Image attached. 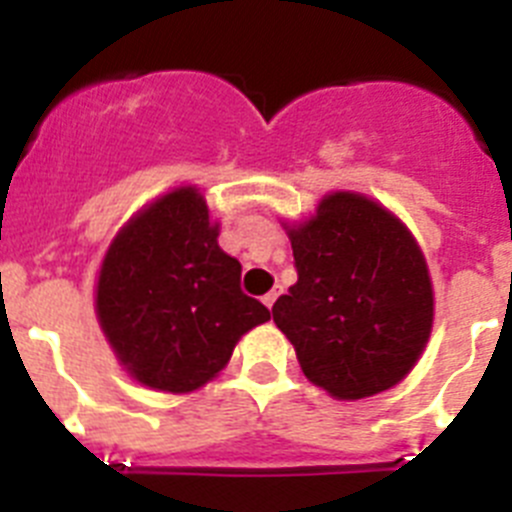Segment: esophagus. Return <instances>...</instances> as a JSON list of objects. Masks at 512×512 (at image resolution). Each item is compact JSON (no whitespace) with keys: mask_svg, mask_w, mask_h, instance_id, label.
I'll list each match as a JSON object with an SVG mask.
<instances>
[{"mask_svg":"<svg viewBox=\"0 0 512 512\" xmlns=\"http://www.w3.org/2000/svg\"><path fill=\"white\" fill-rule=\"evenodd\" d=\"M279 295H282V287H274V289H271V292H266V295L261 297V302H264V305L271 310V307H274V302H277Z\"/></svg>","mask_w":512,"mask_h":512,"instance_id":"obj_1","label":"esophagus"}]
</instances>
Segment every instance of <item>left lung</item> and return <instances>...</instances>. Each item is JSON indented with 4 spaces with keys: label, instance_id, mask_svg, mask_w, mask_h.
<instances>
[{
    "label": "left lung",
    "instance_id": "left-lung-1",
    "mask_svg": "<svg viewBox=\"0 0 512 512\" xmlns=\"http://www.w3.org/2000/svg\"><path fill=\"white\" fill-rule=\"evenodd\" d=\"M289 241L297 284L271 312L305 377L338 400L395 387L433 325L431 277L410 230L364 194L333 192Z\"/></svg>",
    "mask_w": 512,
    "mask_h": 512
}]
</instances>
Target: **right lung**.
<instances>
[{"instance_id":"add662e5","label":"right lung","mask_w":512,"mask_h":512,"mask_svg":"<svg viewBox=\"0 0 512 512\" xmlns=\"http://www.w3.org/2000/svg\"><path fill=\"white\" fill-rule=\"evenodd\" d=\"M205 197L179 187L115 235L97 279V318L133 379L192 392L271 312L243 295L241 264L217 246Z\"/></svg>"}]
</instances>
